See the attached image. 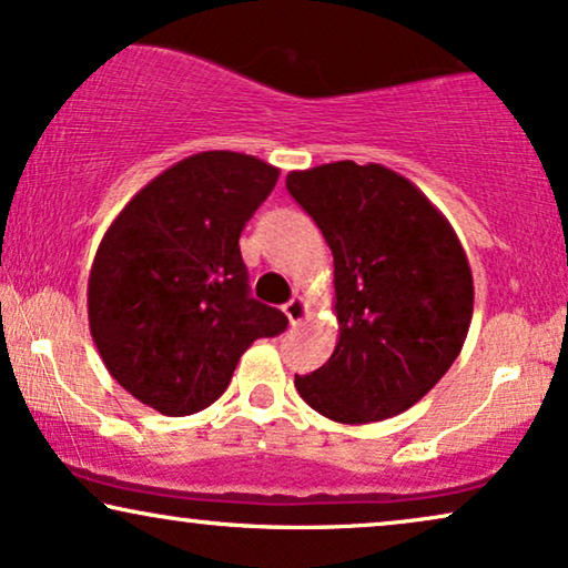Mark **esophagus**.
Wrapping results in <instances>:
<instances>
[{
	"label": "esophagus",
	"mask_w": 568,
	"mask_h": 568,
	"mask_svg": "<svg viewBox=\"0 0 568 568\" xmlns=\"http://www.w3.org/2000/svg\"><path fill=\"white\" fill-rule=\"evenodd\" d=\"M284 315H286V318H290L292 326H300V323L307 318V302L302 300V297H292L284 305Z\"/></svg>",
	"instance_id": "34e87169"
}]
</instances>
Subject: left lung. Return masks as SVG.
<instances>
[{
    "mask_svg": "<svg viewBox=\"0 0 568 568\" xmlns=\"http://www.w3.org/2000/svg\"><path fill=\"white\" fill-rule=\"evenodd\" d=\"M334 255L338 342L328 363L294 375L302 399L344 425L409 409L464 347L473 271L448 219L407 176L334 161L286 174Z\"/></svg>",
    "mask_w": 568,
    "mask_h": 568,
    "instance_id": "left-lung-1",
    "label": "left lung"
}]
</instances>
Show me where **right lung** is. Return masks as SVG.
Here are the masks:
<instances>
[{"label":"right lung","mask_w":568,"mask_h":568,"mask_svg":"<svg viewBox=\"0 0 568 568\" xmlns=\"http://www.w3.org/2000/svg\"><path fill=\"white\" fill-rule=\"evenodd\" d=\"M276 180L247 153H195L140 190L95 250L91 336L112 378L161 415L216 402L250 344L290 323L250 297L240 253Z\"/></svg>","instance_id":"obj_1"}]
</instances>
